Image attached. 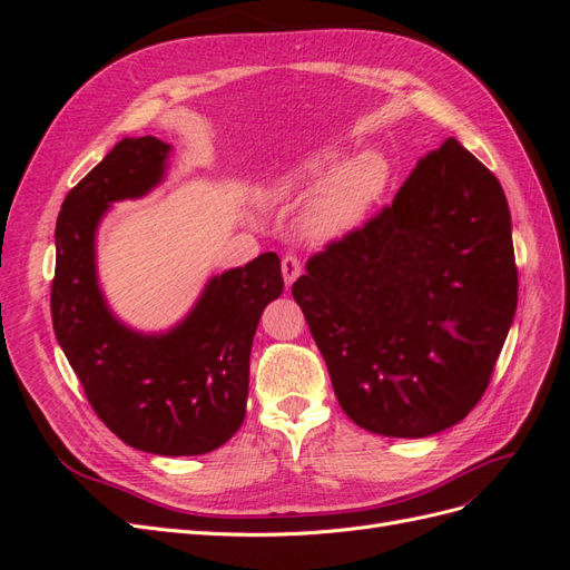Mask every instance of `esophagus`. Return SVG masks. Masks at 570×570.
<instances>
[{
	"mask_svg": "<svg viewBox=\"0 0 570 570\" xmlns=\"http://www.w3.org/2000/svg\"><path fill=\"white\" fill-rule=\"evenodd\" d=\"M281 268H283L285 285H287V287H292V283H295V281L299 278V273H302L299 258H297V256H285V258H283V264H281Z\"/></svg>",
	"mask_w": 570,
	"mask_h": 570,
	"instance_id": "obj_1",
	"label": "esophagus"
}]
</instances>
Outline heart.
<instances>
[{"instance_id":"b5f03b06","label":"heart","mask_w":570,"mask_h":570,"mask_svg":"<svg viewBox=\"0 0 570 570\" xmlns=\"http://www.w3.org/2000/svg\"><path fill=\"white\" fill-rule=\"evenodd\" d=\"M340 147H321L264 176L254 187L262 206H295L299 230L314 245H337L364 228L383 202L392 168L381 151L366 149L338 164Z\"/></svg>"}]
</instances>
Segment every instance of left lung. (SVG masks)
I'll return each instance as SVG.
<instances>
[{"label": "left lung", "mask_w": 570, "mask_h": 570, "mask_svg": "<svg viewBox=\"0 0 570 570\" xmlns=\"http://www.w3.org/2000/svg\"><path fill=\"white\" fill-rule=\"evenodd\" d=\"M292 297L356 425L442 433L488 390L519 302L502 185L452 137L387 209L308 258Z\"/></svg>", "instance_id": "8db88e82"}]
</instances>
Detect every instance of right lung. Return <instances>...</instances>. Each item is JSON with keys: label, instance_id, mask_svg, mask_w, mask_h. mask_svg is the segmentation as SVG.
<instances>
[{"label": "right lung", "instance_id": "obj_1", "mask_svg": "<svg viewBox=\"0 0 570 570\" xmlns=\"http://www.w3.org/2000/svg\"><path fill=\"white\" fill-rule=\"evenodd\" d=\"M174 147L124 137L61 204L51 283L55 335L97 416L126 444L159 456H197L245 421L249 354L264 308L283 295L278 254L214 275L187 316L164 333L120 321L97 275V228L114 202L157 187Z\"/></svg>", "mask_w": 570, "mask_h": 570}]
</instances>
